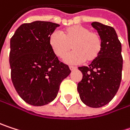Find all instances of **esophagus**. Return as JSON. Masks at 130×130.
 <instances>
[{
  "mask_svg": "<svg viewBox=\"0 0 130 130\" xmlns=\"http://www.w3.org/2000/svg\"><path fill=\"white\" fill-rule=\"evenodd\" d=\"M69 69H70V70H71V71H74V70H75V69H76L77 68H76L75 66H69Z\"/></svg>",
  "mask_w": 130,
  "mask_h": 130,
  "instance_id": "esophagus-1",
  "label": "esophagus"
}]
</instances>
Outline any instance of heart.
Wrapping results in <instances>:
<instances>
[{"label": "heart", "instance_id": "b5f03b06", "mask_svg": "<svg viewBox=\"0 0 130 130\" xmlns=\"http://www.w3.org/2000/svg\"><path fill=\"white\" fill-rule=\"evenodd\" d=\"M48 42L54 54L62 58L71 49L74 51L64 58L67 63L75 64L82 61L91 62L96 60L102 50V39L95 31L82 25H74L64 28L61 35L57 32H52Z\"/></svg>", "mask_w": 130, "mask_h": 130}]
</instances>
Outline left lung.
Instances as JSON below:
<instances>
[{
	"instance_id": "obj_1",
	"label": "left lung",
	"mask_w": 130,
	"mask_h": 130,
	"mask_svg": "<svg viewBox=\"0 0 130 130\" xmlns=\"http://www.w3.org/2000/svg\"><path fill=\"white\" fill-rule=\"evenodd\" d=\"M102 39V50L98 58L88 66L78 67L83 77L78 84L82 101L98 108L107 104L116 95L122 79V45L115 29L110 26L93 22Z\"/></svg>"
}]
</instances>
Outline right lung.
I'll return each instance as SVG.
<instances>
[{
    "label": "right lung",
    "mask_w": 130,
    "mask_h": 130,
    "mask_svg": "<svg viewBox=\"0 0 130 130\" xmlns=\"http://www.w3.org/2000/svg\"><path fill=\"white\" fill-rule=\"evenodd\" d=\"M58 26L46 21L23 23L10 39L11 80L20 97L30 105L52 102L60 84L71 73L69 66L59 61L48 42Z\"/></svg>",
    "instance_id": "add662e5"
}]
</instances>
